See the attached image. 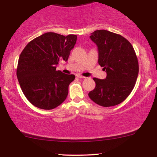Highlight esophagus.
<instances>
[{
	"label": "esophagus",
	"mask_w": 157,
	"mask_h": 157,
	"mask_svg": "<svg viewBox=\"0 0 157 157\" xmlns=\"http://www.w3.org/2000/svg\"><path fill=\"white\" fill-rule=\"evenodd\" d=\"M77 77H78V78H80V79H84V78H86V77L82 76V75H77Z\"/></svg>",
	"instance_id": "34e87169"
}]
</instances>
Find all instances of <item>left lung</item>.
Instances as JSON below:
<instances>
[{"mask_svg": "<svg viewBox=\"0 0 157 157\" xmlns=\"http://www.w3.org/2000/svg\"><path fill=\"white\" fill-rule=\"evenodd\" d=\"M90 38L98 48V63L107 76L94 78L96 86L89 93L92 101L103 107L117 105L128 97L139 73V63L132 45L122 36L97 30Z\"/></svg>", "mask_w": 157, "mask_h": 157, "instance_id": "left-lung-1", "label": "left lung"}]
</instances>
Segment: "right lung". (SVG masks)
<instances>
[{"instance_id": "obj_1", "label": "right lung", "mask_w": 157, "mask_h": 157, "mask_svg": "<svg viewBox=\"0 0 157 157\" xmlns=\"http://www.w3.org/2000/svg\"><path fill=\"white\" fill-rule=\"evenodd\" d=\"M77 35L46 32L30 41L21 52L17 77L25 97L33 105L51 110L63 103L74 75L57 71L60 60L67 61Z\"/></svg>"}]
</instances>
